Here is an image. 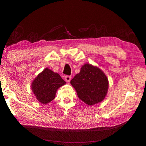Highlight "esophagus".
<instances>
[{"instance_id": "1", "label": "esophagus", "mask_w": 146, "mask_h": 146, "mask_svg": "<svg viewBox=\"0 0 146 146\" xmlns=\"http://www.w3.org/2000/svg\"><path fill=\"white\" fill-rule=\"evenodd\" d=\"M71 79V76H65V80L66 82H70Z\"/></svg>"}]
</instances>
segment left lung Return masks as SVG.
<instances>
[{"label":"left lung","instance_id":"1","mask_svg":"<svg viewBox=\"0 0 146 146\" xmlns=\"http://www.w3.org/2000/svg\"><path fill=\"white\" fill-rule=\"evenodd\" d=\"M78 98L89 106L99 103L104 99L109 87L107 76L99 68L86 64L71 80Z\"/></svg>","mask_w":146,"mask_h":146}]
</instances>
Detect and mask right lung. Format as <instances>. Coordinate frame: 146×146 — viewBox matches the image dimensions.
Masks as SVG:
<instances>
[{
    "label": "right lung",
    "mask_w": 146,
    "mask_h": 146,
    "mask_svg": "<svg viewBox=\"0 0 146 146\" xmlns=\"http://www.w3.org/2000/svg\"><path fill=\"white\" fill-rule=\"evenodd\" d=\"M66 83L57 73L47 68L34 79L31 90L36 99L46 104L55 98L56 90Z\"/></svg>",
    "instance_id": "right-lung-1"
}]
</instances>
